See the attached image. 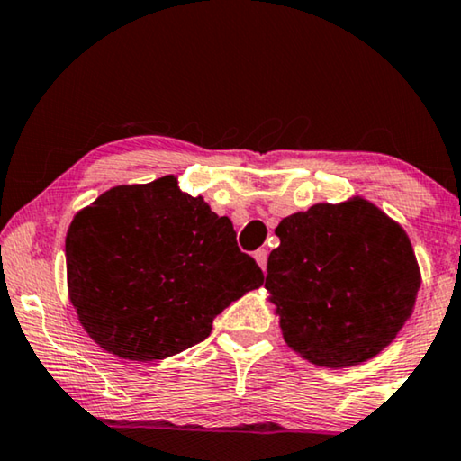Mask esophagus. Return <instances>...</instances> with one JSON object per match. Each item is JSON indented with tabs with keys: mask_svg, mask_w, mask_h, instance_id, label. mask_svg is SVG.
Instances as JSON below:
<instances>
[{
	"mask_svg": "<svg viewBox=\"0 0 461 461\" xmlns=\"http://www.w3.org/2000/svg\"><path fill=\"white\" fill-rule=\"evenodd\" d=\"M254 258H257V262H258V267L265 270L267 268V258H268V250L267 248H258L257 252H254Z\"/></svg>",
	"mask_w": 461,
	"mask_h": 461,
	"instance_id": "obj_1",
	"label": "esophagus"
}]
</instances>
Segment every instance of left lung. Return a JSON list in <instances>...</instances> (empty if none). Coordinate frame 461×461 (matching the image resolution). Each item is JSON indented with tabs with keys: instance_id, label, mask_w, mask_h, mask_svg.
<instances>
[{
	"instance_id": "left-lung-1",
	"label": "left lung",
	"mask_w": 461,
	"mask_h": 461,
	"mask_svg": "<svg viewBox=\"0 0 461 461\" xmlns=\"http://www.w3.org/2000/svg\"><path fill=\"white\" fill-rule=\"evenodd\" d=\"M268 257L283 339L322 367L375 357L411 318L420 287L411 240L375 204L320 203L285 217Z\"/></svg>"
}]
</instances>
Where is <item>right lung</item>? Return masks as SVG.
Instances as JSON below:
<instances>
[{"mask_svg": "<svg viewBox=\"0 0 461 461\" xmlns=\"http://www.w3.org/2000/svg\"><path fill=\"white\" fill-rule=\"evenodd\" d=\"M65 257L79 322L131 361L199 345L217 313L265 281L230 219L182 193L174 176L100 194L73 217Z\"/></svg>", "mask_w": 461, "mask_h": 461, "instance_id": "obj_1", "label": "right lung"}]
</instances>
